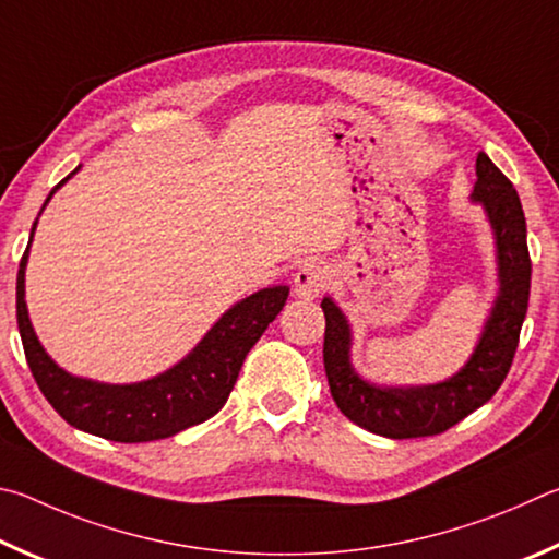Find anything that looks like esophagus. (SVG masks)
Listing matches in <instances>:
<instances>
[{
  "mask_svg": "<svg viewBox=\"0 0 559 559\" xmlns=\"http://www.w3.org/2000/svg\"><path fill=\"white\" fill-rule=\"evenodd\" d=\"M331 267L326 262H305L295 274V292L299 299H314L331 285Z\"/></svg>",
  "mask_w": 559,
  "mask_h": 559,
  "instance_id": "1",
  "label": "esophagus"
}]
</instances>
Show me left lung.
Wrapping results in <instances>:
<instances>
[{"label":"left lung","instance_id":"1","mask_svg":"<svg viewBox=\"0 0 559 559\" xmlns=\"http://www.w3.org/2000/svg\"><path fill=\"white\" fill-rule=\"evenodd\" d=\"M472 201L481 205L491 225L498 292L474 354L452 378L429 385H380L366 380L350 364L354 334L346 314L331 297L321 299L331 397L350 423L368 432L390 439L444 432L488 403L511 370L531 297V254L518 191L484 152L476 156Z\"/></svg>","mask_w":559,"mask_h":559}]
</instances>
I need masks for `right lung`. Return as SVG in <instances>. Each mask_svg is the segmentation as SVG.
I'll use <instances>...</instances> for the list:
<instances>
[{"label": "right lung", "instance_id": "1", "mask_svg": "<svg viewBox=\"0 0 559 559\" xmlns=\"http://www.w3.org/2000/svg\"><path fill=\"white\" fill-rule=\"evenodd\" d=\"M75 171L68 174L48 193L44 209ZM36 223L38 218L32 225L16 274V324L26 364L44 397L68 425L87 435L110 439V442H154V439L174 437L181 429L201 425L218 413L238 380L248 350L258 344L264 329L280 314L289 297V287L277 285L240 299L238 305L223 311V317L205 331V336L179 364L140 383H100V380L73 376L46 354L28 319L24 282Z\"/></svg>", "mask_w": 559, "mask_h": 559}]
</instances>
